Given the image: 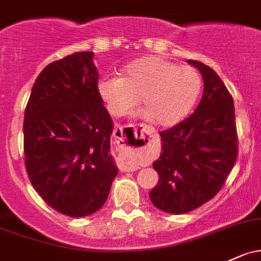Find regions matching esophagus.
Masks as SVG:
<instances>
[{"instance_id":"obj_1","label":"esophagus","mask_w":261,"mask_h":261,"mask_svg":"<svg viewBox=\"0 0 261 261\" xmlns=\"http://www.w3.org/2000/svg\"><path fill=\"white\" fill-rule=\"evenodd\" d=\"M145 134L149 133H144V129H142L141 127L138 125H133V133H132L130 139L128 141V144L133 145V147H142L147 143V137ZM114 137L117 139H119L120 142H125V136L123 133V128L122 127H117L116 130H114Z\"/></svg>"}]
</instances>
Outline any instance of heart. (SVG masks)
I'll return each mask as SVG.
<instances>
[{
    "label": "heart",
    "instance_id": "b5f03b06",
    "mask_svg": "<svg viewBox=\"0 0 261 261\" xmlns=\"http://www.w3.org/2000/svg\"><path fill=\"white\" fill-rule=\"evenodd\" d=\"M200 89L197 69L161 58L138 61L123 69L122 78L106 75L98 82L99 96L112 116L127 114L141 97L145 118L158 125L180 122L194 106Z\"/></svg>",
    "mask_w": 261,
    "mask_h": 261
}]
</instances>
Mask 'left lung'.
<instances>
[{
  "instance_id": "obj_1",
  "label": "left lung",
  "mask_w": 261,
  "mask_h": 261,
  "mask_svg": "<svg viewBox=\"0 0 261 261\" xmlns=\"http://www.w3.org/2000/svg\"><path fill=\"white\" fill-rule=\"evenodd\" d=\"M187 62L200 71L203 97L188 118L161 132L163 152L153 163L159 180L149 194L153 205L170 214L192 212L214 198L238 158L230 92L206 64Z\"/></svg>"
}]
</instances>
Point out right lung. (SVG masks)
Returning <instances> with one entry per match:
<instances>
[{
  "mask_svg": "<svg viewBox=\"0 0 261 261\" xmlns=\"http://www.w3.org/2000/svg\"><path fill=\"white\" fill-rule=\"evenodd\" d=\"M98 78L93 52L66 56L41 72L24 111L27 175L38 195L67 217L102 208L118 173L109 153L113 120Z\"/></svg>",
  "mask_w": 261,
  "mask_h": 261,
  "instance_id": "1",
  "label": "right lung"
}]
</instances>
